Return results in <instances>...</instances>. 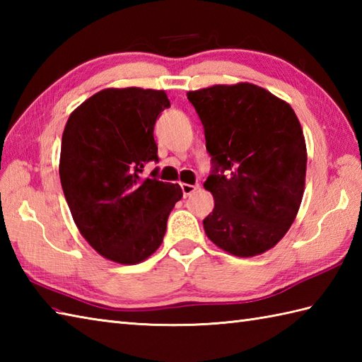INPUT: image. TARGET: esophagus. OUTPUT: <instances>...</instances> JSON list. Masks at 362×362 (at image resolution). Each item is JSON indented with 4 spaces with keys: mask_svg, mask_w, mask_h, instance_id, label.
Here are the masks:
<instances>
[{
    "mask_svg": "<svg viewBox=\"0 0 362 362\" xmlns=\"http://www.w3.org/2000/svg\"><path fill=\"white\" fill-rule=\"evenodd\" d=\"M197 188H199V185H189V183H182V193H183V196H185V197L193 194Z\"/></svg>",
    "mask_w": 362,
    "mask_h": 362,
    "instance_id": "obj_1",
    "label": "esophagus"
}]
</instances>
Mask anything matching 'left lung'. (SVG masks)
<instances>
[{
	"instance_id": "8db88e82",
	"label": "left lung",
	"mask_w": 362,
	"mask_h": 362,
	"mask_svg": "<svg viewBox=\"0 0 362 362\" xmlns=\"http://www.w3.org/2000/svg\"><path fill=\"white\" fill-rule=\"evenodd\" d=\"M188 101L211 156L205 233L232 255H259L286 235L303 197L306 146L296 113L247 82L188 91Z\"/></svg>"
}]
</instances>
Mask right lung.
<instances>
[{
    "label": "right lung",
    "instance_id": "right-lung-1",
    "mask_svg": "<svg viewBox=\"0 0 362 362\" xmlns=\"http://www.w3.org/2000/svg\"><path fill=\"white\" fill-rule=\"evenodd\" d=\"M171 103L165 91L107 88L88 98L66 121L60 183L81 235L98 253L136 264L156 252L182 188L144 177L158 163L153 126Z\"/></svg>",
    "mask_w": 362,
    "mask_h": 362
}]
</instances>
